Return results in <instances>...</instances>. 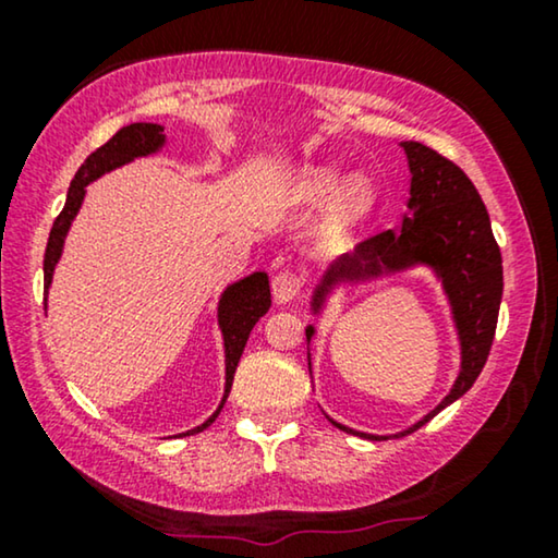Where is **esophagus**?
I'll return each instance as SVG.
<instances>
[{"label":"esophagus","instance_id":"obj_1","mask_svg":"<svg viewBox=\"0 0 558 558\" xmlns=\"http://www.w3.org/2000/svg\"><path fill=\"white\" fill-rule=\"evenodd\" d=\"M302 289V277L292 269H281L274 274L271 279V292H274V300H277L279 304H287L292 302L296 294H300Z\"/></svg>","mask_w":558,"mask_h":558}]
</instances>
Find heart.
Instances as JSON below:
<instances>
[{
	"label": "heart",
	"mask_w": 558,
	"mask_h": 558,
	"mask_svg": "<svg viewBox=\"0 0 558 558\" xmlns=\"http://www.w3.org/2000/svg\"><path fill=\"white\" fill-rule=\"evenodd\" d=\"M340 167L335 165L310 167V170L302 172L300 195L307 197V201H319V197L330 195L340 182ZM373 201H376V190H373L371 178H365V174H350L332 195L330 208H327V228L332 233L348 231L357 220L368 216Z\"/></svg>",
	"instance_id": "1"
}]
</instances>
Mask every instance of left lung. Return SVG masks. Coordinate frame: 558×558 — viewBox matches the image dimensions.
<instances>
[{"label":"left lung","instance_id":"8db88e82","mask_svg":"<svg viewBox=\"0 0 558 558\" xmlns=\"http://www.w3.org/2000/svg\"><path fill=\"white\" fill-rule=\"evenodd\" d=\"M401 147L407 151L411 172L409 213L403 216L401 228L376 233L357 243L353 254L340 256L338 262L330 264L312 294V312L319 315L327 294L340 281L357 284V281L386 277V274L407 271L411 266H429L437 274L449 307H452L457 338H460V376L437 409H432L422 422L409 426L407 432L393 434V437H407L416 432L441 409L470 391L490 355L502 300L500 248L495 243L490 216H487L475 185L460 167L426 144L401 142ZM304 332L310 342L315 327L310 325ZM332 424L363 439H388L380 434L355 432L338 422Z\"/></svg>","mask_w":558,"mask_h":558}]
</instances>
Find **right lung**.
Here are the masks:
<instances>
[{"label": "right lung", "instance_id": "add662e5", "mask_svg": "<svg viewBox=\"0 0 558 558\" xmlns=\"http://www.w3.org/2000/svg\"><path fill=\"white\" fill-rule=\"evenodd\" d=\"M162 144H165V129L159 124H144V121H140V124H129L124 129H119V132L104 144V147H98L94 155H88L86 162L81 165V170L75 172L71 187H68L65 208L60 210L56 223H52L48 248H45V262H43L45 304H48L52 271H56L58 258L63 254L68 228L73 223L75 213L81 210L88 182H94L106 172L117 170L121 165L132 162L136 157L155 155V151L162 149ZM269 307H271V289H269V277H266L264 271H254L251 277L226 287V292L220 294L218 325H220V332H223V348H226V393H223V401H220V407L216 409V414H213L208 422H203L201 426H195V429H190L185 434H197L208 429V426L218 418L228 393H231L235 365L241 361V353L243 348H246L248 335L254 330L258 319L269 312Z\"/></svg>", "mask_w": 558, "mask_h": 558}]
</instances>
